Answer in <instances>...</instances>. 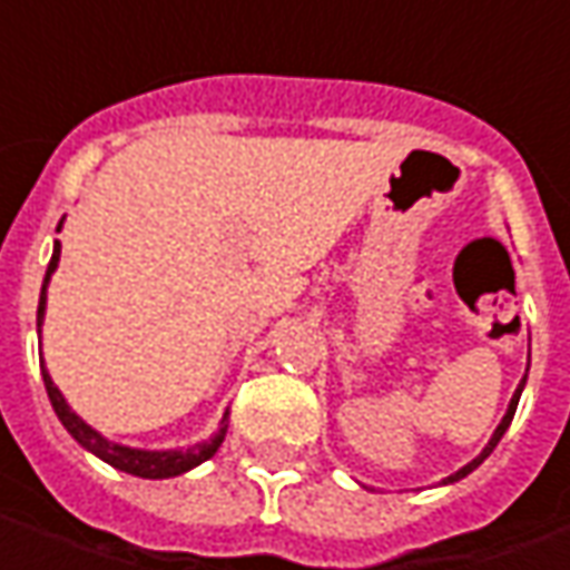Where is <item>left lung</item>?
<instances>
[{
  "mask_svg": "<svg viewBox=\"0 0 570 570\" xmlns=\"http://www.w3.org/2000/svg\"><path fill=\"white\" fill-rule=\"evenodd\" d=\"M523 383H527V377H523V381H520V386H517L514 400H511V405H508V412H504V419H501V425L494 428V434H492V441H489V448L482 450V453H479V456H475L472 463H466L463 470L453 472V475H448L444 482H456V479H463V475H470V472L475 470V466H479V463H482V460H485V456H489V453H492L494 448H498V441L504 438V431H508V425H511V419H514V412H517V403H520V390H523Z\"/></svg>",
  "mask_w": 570,
  "mask_h": 570,
  "instance_id": "obj_1",
  "label": "left lung"
}]
</instances>
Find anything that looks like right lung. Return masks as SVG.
Masks as SVG:
<instances>
[{
	"label": "right lung",
	"mask_w": 570,
	"mask_h": 570,
	"mask_svg": "<svg viewBox=\"0 0 570 570\" xmlns=\"http://www.w3.org/2000/svg\"><path fill=\"white\" fill-rule=\"evenodd\" d=\"M59 225H62V222H59ZM56 230H59V228H56ZM56 263H59V240H56L53 259H50V266H47V278H43L40 307H37V330H40V323H43L47 282H50V275H53ZM43 386H47V396H50V403H53L56 415H59V422L66 425V431H69V434L76 438L81 448L91 450L95 456H100L104 463H110L114 470L129 472V475H139V479H170V475H180V472H187V470H193V466H199V463H206L208 456H212L215 450L222 448V441H225V431H228V412H225V419H222V428H218V434H215V438H208V441H203V444H196V448H187V450H132V448H122V444H114V441L100 438L95 428L85 425V422L78 419L76 412L69 409V403L62 400V393L56 390V383L50 381L47 367H43Z\"/></svg>",
	"instance_id": "1"
}]
</instances>
